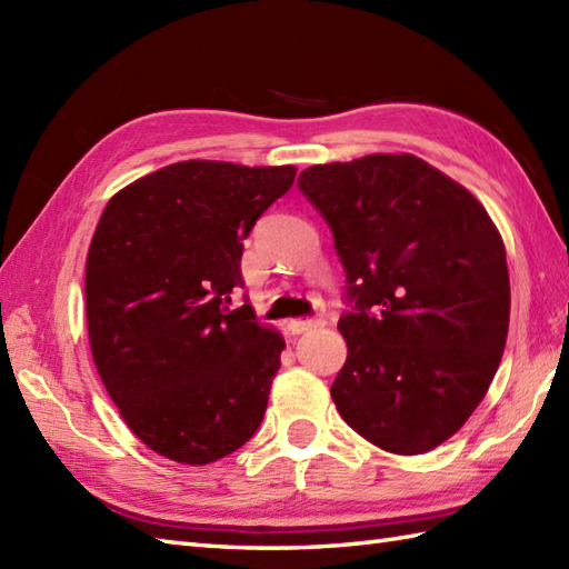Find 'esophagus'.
Instances as JSON below:
<instances>
[{
  "label": "esophagus",
  "instance_id": "1",
  "mask_svg": "<svg viewBox=\"0 0 569 569\" xmlns=\"http://www.w3.org/2000/svg\"><path fill=\"white\" fill-rule=\"evenodd\" d=\"M322 325H325V320H320V318H306V320L298 318V320L288 322V330H291L293 335H303V332L322 328Z\"/></svg>",
  "mask_w": 569,
  "mask_h": 569
}]
</instances>
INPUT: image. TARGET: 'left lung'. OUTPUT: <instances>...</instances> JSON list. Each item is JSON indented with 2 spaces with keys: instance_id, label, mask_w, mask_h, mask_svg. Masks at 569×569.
<instances>
[{
  "instance_id": "obj_1",
  "label": "left lung",
  "mask_w": 569,
  "mask_h": 569,
  "mask_svg": "<svg viewBox=\"0 0 569 569\" xmlns=\"http://www.w3.org/2000/svg\"><path fill=\"white\" fill-rule=\"evenodd\" d=\"M298 188L347 273L337 410L386 452L432 450L475 413L503 355L511 286L499 229L467 188L410 153L310 166Z\"/></svg>"
}]
</instances>
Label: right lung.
<instances>
[{
    "instance_id": "right-lung-1",
    "label": "right lung",
    "mask_w": 569,
    "mask_h": 569,
    "mask_svg": "<svg viewBox=\"0 0 569 569\" xmlns=\"http://www.w3.org/2000/svg\"><path fill=\"white\" fill-rule=\"evenodd\" d=\"M293 166L180 161L107 202L84 269L94 367L129 430L166 459L210 465L259 430L283 337L229 308L259 217Z\"/></svg>"
}]
</instances>
